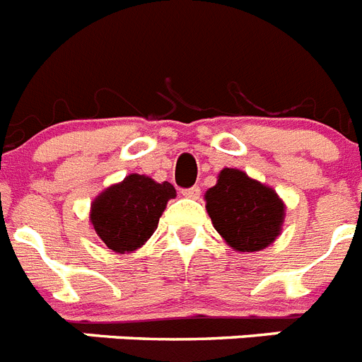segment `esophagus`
<instances>
[{
	"mask_svg": "<svg viewBox=\"0 0 362 362\" xmlns=\"http://www.w3.org/2000/svg\"><path fill=\"white\" fill-rule=\"evenodd\" d=\"M181 194H183L185 198H190V199H198L199 194H202V188L199 187H190V188H183L181 190Z\"/></svg>",
	"mask_w": 362,
	"mask_h": 362,
	"instance_id": "obj_1",
	"label": "esophagus"
}]
</instances>
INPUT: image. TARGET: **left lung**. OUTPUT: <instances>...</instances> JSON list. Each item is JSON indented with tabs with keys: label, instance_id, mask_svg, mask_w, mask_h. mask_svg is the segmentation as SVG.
<instances>
[{
	"label": "left lung",
	"instance_id": "obj_1",
	"mask_svg": "<svg viewBox=\"0 0 362 362\" xmlns=\"http://www.w3.org/2000/svg\"><path fill=\"white\" fill-rule=\"evenodd\" d=\"M213 226L233 250L261 252L281 233L285 203L276 190L237 168H223L205 192Z\"/></svg>",
	"mask_w": 362,
	"mask_h": 362
}]
</instances>
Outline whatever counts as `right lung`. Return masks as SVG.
<instances>
[{
	"instance_id": "obj_1",
	"label": "right lung",
	"mask_w": 362,
	"mask_h": 362,
	"mask_svg": "<svg viewBox=\"0 0 362 362\" xmlns=\"http://www.w3.org/2000/svg\"><path fill=\"white\" fill-rule=\"evenodd\" d=\"M172 198H175V188L168 181L157 183L148 175L129 174L92 202V228L109 250L131 253L153 235Z\"/></svg>"
}]
</instances>
